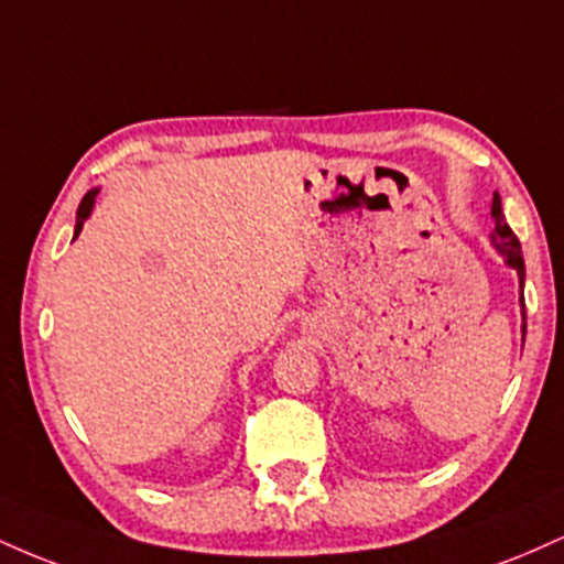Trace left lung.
Masks as SVG:
<instances>
[{
	"label": "left lung",
	"instance_id": "1",
	"mask_svg": "<svg viewBox=\"0 0 564 564\" xmlns=\"http://www.w3.org/2000/svg\"><path fill=\"white\" fill-rule=\"evenodd\" d=\"M494 219H496L494 246L501 251L503 257H507V262L511 264V268L517 270V275H520V286H522V283H525V262H522V249H520V241H517V236L507 225V219H503L501 198L498 196H494ZM522 334H525V323H522Z\"/></svg>",
	"mask_w": 564,
	"mask_h": 564
}]
</instances>
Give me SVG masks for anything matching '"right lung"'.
Segmentation results:
<instances>
[{
	"label": "right lung",
	"instance_id": "1",
	"mask_svg": "<svg viewBox=\"0 0 564 564\" xmlns=\"http://www.w3.org/2000/svg\"><path fill=\"white\" fill-rule=\"evenodd\" d=\"M95 196H97V191H89L87 196L82 198L79 212H76V230H74V238L79 236L82 228H84V219H87V217H89V212H93V206H95Z\"/></svg>",
	"mask_w": 564,
	"mask_h": 564
}]
</instances>
